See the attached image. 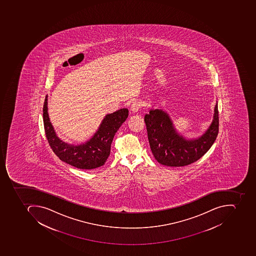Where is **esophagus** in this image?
I'll return each mask as SVG.
<instances>
[{"label":"esophagus","mask_w":256,"mask_h":256,"mask_svg":"<svg viewBox=\"0 0 256 256\" xmlns=\"http://www.w3.org/2000/svg\"><path fill=\"white\" fill-rule=\"evenodd\" d=\"M142 108V104L140 102L136 101L130 106V110L132 112H137Z\"/></svg>","instance_id":"34e87169"}]
</instances>
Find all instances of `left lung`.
<instances>
[{
	"label": "left lung",
	"mask_w": 256,
	"mask_h": 256,
	"mask_svg": "<svg viewBox=\"0 0 256 256\" xmlns=\"http://www.w3.org/2000/svg\"><path fill=\"white\" fill-rule=\"evenodd\" d=\"M144 120L152 154L160 164L169 167H182L196 162L208 151L218 133V104L208 129L194 140H186L178 134L169 115L162 110H150Z\"/></svg>",
	"instance_id": "8db88e82"
}]
</instances>
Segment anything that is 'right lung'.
I'll return each instance as SVG.
<instances>
[{
	"mask_svg": "<svg viewBox=\"0 0 256 256\" xmlns=\"http://www.w3.org/2000/svg\"><path fill=\"white\" fill-rule=\"evenodd\" d=\"M48 96L43 108L46 138L53 152L61 160L80 169L97 168L105 164L110 154L112 138L128 116L126 108L107 114L92 138L78 146L66 144L57 137L48 114Z\"/></svg>",
	"mask_w": 256,
	"mask_h": 256,
	"instance_id": "add662e5",
	"label": "right lung"
}]
</instances>
